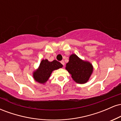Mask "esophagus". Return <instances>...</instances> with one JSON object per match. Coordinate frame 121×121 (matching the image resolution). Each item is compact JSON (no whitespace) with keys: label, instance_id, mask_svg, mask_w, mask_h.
<instances>
[{"label":"esophagus","instance_id":"34e87169","mask_svg":"<svg viewBox=\"0 0 121 121\" xmlns=\"http://www.w3.org/2000/svg\"><path fill=\"white\" fill-rule=\"evenodd\" d=\"M61 64L64 66V64H65V63H64V60H62L61 61Z\"/></svg>","mask_w":121,"mask_h":121}]
</instances>
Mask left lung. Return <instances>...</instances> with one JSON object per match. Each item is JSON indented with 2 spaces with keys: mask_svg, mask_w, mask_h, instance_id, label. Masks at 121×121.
<instances>
[{
  "mask_svg": "<svg viewBox=\"0 0 121 121\" xmlns=\"http://www.w3.org/2000/svg\"><path fill=\"white\" fill-rule=\"evenodd\" d=\"M65 68L72 75L73 80L78 84L86 82L93 72L92 65L90 62L82 61L74 54L69 57Z\"/></svg>",
  "mask_w": 121,
  "mask_h": 121,
  "instance_id": "1",
  "label": "left lung"
}]
</instances>
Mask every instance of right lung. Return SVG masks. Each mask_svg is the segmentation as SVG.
<instances>
[{
  "instance_id": "right-lung-1",
  "label": "right lung",
  "mask_w": 121,
  "mask_h": 121,
  "mask_svg": "<svg viewBox=\"0 0 121 121\" xmlns=\"http://www.w3.org/2000/svg\"><path fill=\"white\" fill-rule=\"evenodd\" d=\"M62 67V65L57 60L52 62L48 60H43L39 68L34 73V78L36 81L40 84H44L48 81L52 71Z\"/></svg>"
}]
</instances>
